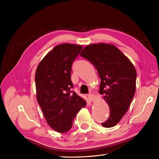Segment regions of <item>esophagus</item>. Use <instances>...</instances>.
Segmentation results:
<instances>
[{
  "label": "esophagus",
  "instance_id": "obj_1",
  "mask_svg": "<svg viewBox=\"0 0 159 159\" xmlns=\"http://www.w3.org/2000/svg\"><path fill=\"white\" fill-rule=\"evenodd\" d=\"M87 96H88L90 101H93L94 99H95V96H94L92 93H89L88 95H87Z\"/></svg>",
  "mask_w": 159,
  "mask_h": 159
}]
</instances>
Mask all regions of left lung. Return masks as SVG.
I'll return each instance as SVG.
<instances>
[{
  "instance_id": "left-lung-1",
  "label": "left lung",
  "mask_w": 159,
  "mask_h": 159,
  "mask_svg": "<svg viewBox=\"0 0 159 159\" xmlns=\"http://www.w3.org/2000/svg\"><path fill=\"white\" fill-rule=\"evenodd\" d=\"M80 56L95 66L101 79L100 93L110 108V116L101 123L111 128L126 113L136 90L137 72L130 61L117 47L108 43L86 46Z\"/></svg>"
}]
</instances>
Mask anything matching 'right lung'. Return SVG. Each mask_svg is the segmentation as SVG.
Wrapping results in <instances>:
<instances>
[{"mask_svg":"<svg viewBox=\"0 0 159 159\" xmlns=\"http://www.w3.org/2000/svg\"><path fill=\"white\" fill-rule=\"evenodd\" d=\"M82 46L63 43L55 46L44 57L35 76L37 100L45 119L52 129L66 133L85 100L72 91L71 72L74 61Z\"/></svg>","mask_w":159,"mask_h":159,"instance_id":"obj_1","label":"right lung"}]
</instances>
